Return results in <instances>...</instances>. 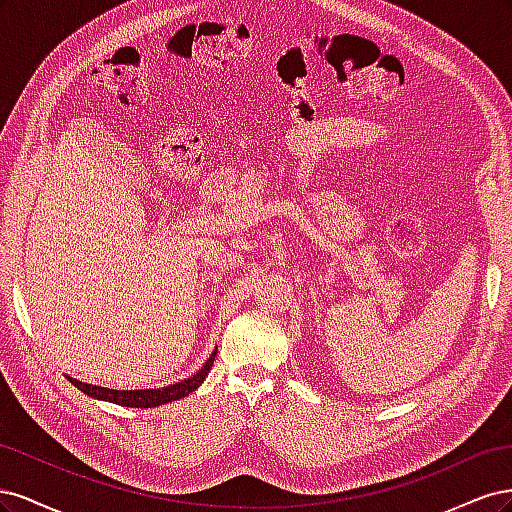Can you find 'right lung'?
I'll return each mask as SVG.
<instances>
[{
  "label": "right lung",
  "instance_id": "right-lung-1",
  "mask_svg": "<svg viewBox=\"0 0 512 512\" xmlns=\"http://www.w3.org/2000/svg\"><path fill=\"white\" fill-rule=\"evenodd\" d=\"M215 354L218 350H213L211 356L207 359V363L200 367L194 376L185 378L181 382L162 386V389H138V391H117V389H106V386H96V384H87L76 380L72 376H66L76 389H81L85 395L100 399V401H108V404H117V406H126V408H158L164 404H170V401H177L181 397H188L192 391H196L200 384L205 382V378L209 376V371L213 367Z\"/></svg>",
  "mask_w": 512,
  "mask_h": 512
}]
</instances>
